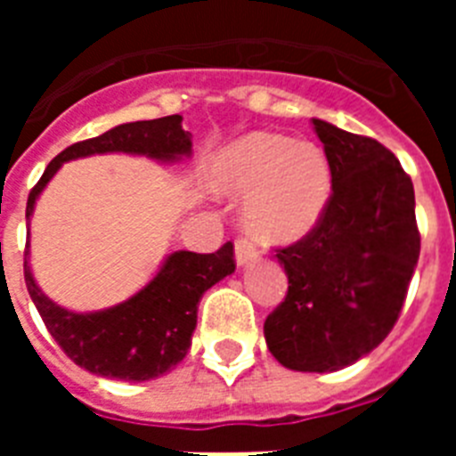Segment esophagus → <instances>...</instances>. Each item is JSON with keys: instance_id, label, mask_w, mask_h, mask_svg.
<instances>
[{"instance_id": "34e87169", "label": "esophagus", "mask_w": 456, "mask_h": 456, "mask_svg": "<svg viewBox=\"0 0 456 456\" xmlns=\"http://www.w3.org/2000/svg\"><path fill=\"white\" fill-rule=\"evenodd\" d=\"M256 248L248 240H237L235 241V263L237 267H248L251 263H256Z\"/></svg>"}]
</instances>
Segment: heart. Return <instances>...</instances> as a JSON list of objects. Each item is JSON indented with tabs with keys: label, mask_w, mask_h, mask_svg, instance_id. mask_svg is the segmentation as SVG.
<instances>
[{
	"label": "heart",
	"mask_w": 456,
	"mask_h": 456,
	"mask_svg": "<svg viewBox=\"0 0 456 456\" xmlns=\"http://www.w3.org/2000/svg\"><path fill=\"white\" fill-rule=\"evenodd\" d=\"M212 187L231 199H247L244 221L257 241L288 247L324 219L333 196V168L315 143L256 132L216 159Z\"/></svg>",
	"instance_id": "obj_1"
}]
</instances>
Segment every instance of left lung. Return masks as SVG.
<instances>
[{"label":"left lung","mask_w":456,"mask_h":456,"mask_svg":"<svg viewBox=\"0 0 456 456\" xmlns=\"http://www.w3.org/2000/svg\"><path fill=\"white\" fill-rule=\"evenodd\" d=\"M333 168V196L315 231L276 257L288 297L265 322L278 363L336 372L379 347L404 305L420 256L416 193L379 141L313 118Z\"/></svg>","instance_id":"left-lung-1"}]
</instances>
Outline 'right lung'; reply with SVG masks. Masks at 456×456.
I'll return each instance as SVG.
<instances>
[{
	"label": "right lung",
	"instance_id": "obj_1",
	"mask_svg": "<svg viewBox=\"0 0 456 456\" xmlns=\"http://www.w3.org/2000/svg\"><path fill=\"white\" fill-rule=\"evenodd\" d=\"M146 157L152 162L173 164L191 157V134L183 130V116L116 125L95 139L79 141L47 164L27 200V235L36 200L66 162L79 157L109 155ZM29 241L24 251V283L50 336L70 361L98 377L118 381H151L162 377L187 356L199 320L200 297L235 272L232 244L216 253L173 251L162 260L155 276L130 299L102 310L63 308L52 301L31 272Z\"/></svg>",
	"mask_w": 456,
	"mask_h": 456
}]
</instances>
